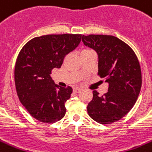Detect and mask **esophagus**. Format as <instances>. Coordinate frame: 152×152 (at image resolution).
Instances as JSON below:
<instances>
[{
	"mask_svg": "<svg viewBox=\"0 0 152 152\" xmlns=\"http://www.w3.org/2000/svg\"><path fill=\"white\" fill-rule=\"evenodd\" d=\"M81 89H80V88H74L73 89V92L75 93V94H78V93H80V92H81Z\"/></svg>",
	"mask_w": 152,
	"mask_h": 152,
	"instance_id": "1",
	"label": "esophagus"
}]
</instances>
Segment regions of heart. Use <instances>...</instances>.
Returning a JSON list of instances; mask_svg holds the SVG:
<instances>
[{
  "label": "heart",
  "instance_id": "b5f03b06",
  "mask_svg": "<svg viewBox=\"0 0 152 152\" xmlns=\"http://www.w3.org/2000/svg\"><path fill=\"white\" fill-rule=\"evenodd\" d=\"M94 52V51L91 50V49H84L83 51H82V52Z\"/></svg>",
  "mask_w": 152,
  "mask_h": 152
}]
</instances>
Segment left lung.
Instances as JSON below:
<instances>
[{
  "instance_id": "8db88e82",
  "label": "left lung",
  "mask_w": 152,
  "mask_h": 152,
  "mask_svg": "<svg viewBox=\"0 0 152 152\" xmlns=\"http://www.w3.org/2000/svg\"><path fill=\"white\" fill-rule=\"evenodd\" d=\"M86 46L98 55V74L109 84L104 96L93 92L88 114L99 124H109L124 117L137 100L141 87V72L136 55L123 41L104 35H83Z\"/></svg>"
}]
</instances>
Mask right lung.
I'll return each mask as SVG.
<instances>
[{
  "mask_svg": "<svg viewBox=\"0 0 152 152\" xmlns=\"http://www.w3.org/2000/svg\"><path fill=\"white\" fill-rule=\"evenodd\" d=\"M82 35H47L27 42L18 56L15 69L17 94L22 105L34 118L55 123L66 114L65 103L72 87H61L50 74L61 67L66 55L80 43Z\"/></svg>",
  "mask_w": 152,
  "mask_h": 152,
  "instance_id": "obj_1",
  "label": "right lung"
}]
</instances>
